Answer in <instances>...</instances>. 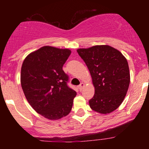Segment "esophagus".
Listing matches in <instances>:
<instances>
[{"label":"esophagus","instance_id":"obj_1","mask_svg":"<svg viewBox=\"0 0 149 149\" xmlns=\"http://www.w3.org/2000/svg\"><path fill=\"white\" fill-rule=\"evenodd\" d=\"M84 87H85V84H84V83H80V85H79V86H78V88H79V90H80V91H81V90H83Z\"/></svg>","mask_w":149,"mask_h":149}]
</instances>
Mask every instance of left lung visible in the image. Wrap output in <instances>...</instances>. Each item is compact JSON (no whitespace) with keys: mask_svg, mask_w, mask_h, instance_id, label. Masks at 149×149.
<instances>
[{"mask_svg":"<svg viewBox=\"0 0 149 149\" xmlns=\"http://www.w3.org/2000/svg\"><path fill=\"white\" fill-rule=\"evenodd\" d=\"M88 66L95 87L89 101L93 111L109 114L123 102L130 83L129 66L120 51L107 45H95L77 49Z\"/></svg>","mask_w":149,"mask_h":149,"instance_id":"left-lung-1","label":"left lung"}]
</instances>
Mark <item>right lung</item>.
Here are the masks:
<instances>
[{"instance_id": "add662e5", "label": "right lung", "mask_w": 149, "mask_h": 149, "mask_svg": "<svg viewBox=\"0 0 149 149\" xmlns=\"http://www.w3.org/2000/svg\"><path fill=\"white\" fill-rule=\"evenodd\" d=\"M71 51L43 46L30 53L23 61L21 85L27 101L38 113L59 120L71 112L76 92L68 87L69 77L63 65Z\"/></svg>"}]
</instances>
